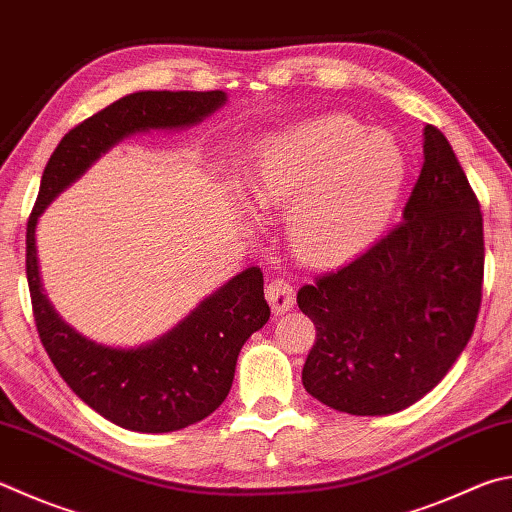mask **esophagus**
Instances as JSON below:
<instances>
[{"mask_svg": "<svg viewBox=\"0 0 512 512\" xmlns=\"http://www.w3.org/2000/svg\"><path fill=\"white\" fill-rule=\"evenodd\" d=\"M266 300L271 304L273 313H286L293 306L295 300V291L293 286L284 277H275L266 284Z\"/></svg>", "mask_w": 512, "mask_h": 512, "instance_id": "34e87169", "label": "esophagus"}]
</instances>
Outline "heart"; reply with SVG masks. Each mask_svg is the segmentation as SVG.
<instances>
[{
	"instance_id": "1",
	"label": "heart",
	"mask_w": 512,
	"mask_h": 512,
	"mask_svg": "<svg viewBox=\"0 0 512 512\" xmlns=\"http://www.w3.org/2000/svg\"><path fill=\"white\" fill-rule=\"evenodd\" d=\"M403 183L398 145L345 114L271 136L246 176L250 201L262 210H286L288 244L315 266L365 250L385 230Z\"/></svg>"
}]
</instances>
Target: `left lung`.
Returning a JSON list of instances; mask_svg holds the SVG:
<instances>
[{
  "label": "left lung",
  "mask_w": 512,
  "mask_h": 512,
  "mask_svg": "<svg viewBox=\"0 0 512 512\" xmlns=\"http://www.w3.org/2000/svg\"><path fill=\"white\" fill-rule=\"evenodd\" d=\"M423 156L401 224L297 291V306L315 324L304 389L338 412L405 410L439 385L475 331L479 201L434 125L423 129Z\"/></svg>",
  "instance_id": "obj_1"
}]
</instances>
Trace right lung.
Wrapping results in <instances>:
<instances>
[{"label": "right lung", "instance_id": "1", "mask_svg": "<svg viewBox=\"0 0 512 512\" xmlns=\"http://www.w3.org/2000/svg\"><path fill=\"white\" fill-rule=\"evenodd\" d=\"M224 102V91H138L111 102L64 134L55 147L26 226V277L42 345L76 396L125 430H181L226 401L241 347L271 318L264 300V275L257 266L246 268L172 331L147 345H98L69 327L44 295L35 250L37 219L64 188L125 136L197 125Z\"/></svg>", "mask_w": 512, "mask_h": 512}]
</instances>
